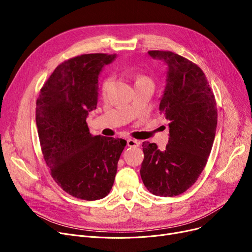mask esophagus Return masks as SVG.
Segmentation results:
<instances>
[{
  "mask_svg": "<svg viewBox=\"0 0 252 252\" xmlns=\"http://www.w3.org/2000/svg\"><path fill=\"white\" fill-rule=\"evenodd\" d=\"M140 145V142L135 139H128L127 140V146L128 147H138Z\"/></svg>",
  "mask_w": 252,
  "mask_h": 252,
  "instance_id": "34e87169",
  "label": "esophagus"
}]
</instances>
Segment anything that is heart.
I'll list each match as a JSON object with an SVG mask.
<instances>
[{"label": "heart", "mask_w": 252, "mask_h": 252, "mask_svg": "<svg viewBox=\"0 0 252 252\" xmlns=\"http://www.w3.org/2000/svg\"><path fill=\"white\" fill-rule=\"evenodd\" d=\"M143 78H146V77L141 76V77H139V78L137 79V81H139V79H143ZM109 84H110V79H106L105 83L103 84V87H102V93H103V94H105V93L107 92V89H108V87H109Z\"/></svg>", "instance_id": "obj_1"}]
</instances>
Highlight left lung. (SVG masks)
Returning <instances> with one entry per match:
<instances>
[{"label": "left lung", "instance_id": "obj_1", "mask_svg": "<svg viewBox=\"0 0 252 252\" xmlns=\"http://www.w3.org/2000/svg\"><path fill=\"white\" fill-rule=\"evenodd\" d=\"M166 66L159 110L169 122L166 148L144 142L141 178L152 194L174 197L187 191L204 169L218 125L215 95L200 67L169 51H149Z\"/></svg>", "mask_w": 252, "mask_h": 252}]
</instances>
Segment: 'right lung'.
Instances as JSON below:
<instances>
[{"mask_svg": "<svg viewBox=\"0 0 252 252\" xmlns=\"http://www.w3.org/2000/svg\"><path fill=\"white\" fill-rule=\"evenodd\" d=\"M116 54H85L58 65L39 92L35 121L45 161L55 182L84 200L107 196L126 141L93 136L89 112L98 103L99 74Z\"/></svg>", "mask_w": 252, "mask_h": 252, "instance_id": "obj_1", "label": "right lung"}]
</instances>
